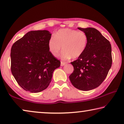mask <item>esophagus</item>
Returning a JSON list of instances; mask_svg holds the SVG:
<instances>
[{
    "instance_id": "esophagus-1",
    "label": "esophagus",
    "mask_w": 124,
    "mask_h": 124,
    "mask_svg": "<svg viewBox=\"0 0 124 124\" xmlns=\"http://www.w3.org/2000/svg\"><path fill=\"white\" fill-rule=\"evenodd\" d=\"M66 64V62H62V61L61 62V66H63L64 65H65Z\"/></svg>"
}]
</instances>
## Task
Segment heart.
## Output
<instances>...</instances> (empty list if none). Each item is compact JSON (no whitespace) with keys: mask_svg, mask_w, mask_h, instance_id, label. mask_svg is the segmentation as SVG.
I'll list each match as a JSON object with an SVG mask.
<instances>
[{"mask_svg":"<svg viewBox=\"0 0 124 124\" xmlns=\"http://www.w3.org/2000/svg\"><path fill=\"white\" fill-rule=\"evenodd\" d=\"M88 37L83 31L64 28L58 30L54 37L48 42L49 51L52 55L57 57L62 49L63 60L79 57L85 52L87 47Z\"/></svg>","mask_w":124,"mask_h":124,"instance_id":"1","label":"heart"}]
</instances>
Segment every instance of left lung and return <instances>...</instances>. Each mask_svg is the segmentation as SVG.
<instances>
[{
	"label": "left lung",
	"instance_id": "left-lung-1",
	"mask_svg": "<svg viewBox=\"0 0 124 124\" xmlns=\"http://www.w3.org/2000/svg\"><path fill=\"white\" fill-rule=\"evenodd\" d=\"M78 29L86 33L87 45L82 55L71 62L74 70L69 78L75 88L89 91L99 86L107 76L112 64V47L96 29Z\"/></svg>",
	"mask_w": 124,
	"mask_h": 124
}]
</instances>
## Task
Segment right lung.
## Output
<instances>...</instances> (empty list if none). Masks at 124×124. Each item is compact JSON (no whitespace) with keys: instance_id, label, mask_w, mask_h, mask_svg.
<instances>
[{"instance_id":"1","label":"right lung","mask_w":124,"mask_h":124,"mask_svg":"<svg viewBox=\"0 0 124 124\" xmlns=\"http://www.w3.org/2000/svg\"><path fill=\"white\" fill-rule=\"evenodd\" d=\"M48 31H30L12 45L11 71L23 89L37 93L46 89L61 62L49 51Z\"/></svg>"}]
</instances>
